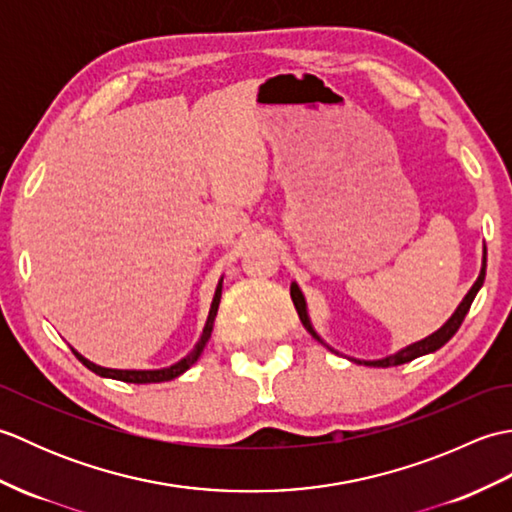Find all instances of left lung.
<instances>
[{
  "label": "left lung",
  "mask_w": 512,
  "mask_h": 512,
  "mask_svg": "<svg viewBox=\"0 0 512 512\" xmlns=\"http://www.w3.org/2000/svg\"><path fill=\"white\" fill-rule=\"evenodd\" d=\"M484 277H486V248H484V257H482L480 277H477V281L471 286V290L466 292L464 299L460 301V306L455 308V312L451 314L449 321L444 323L440 330H436V332L429 334V336H424L422 341H416V343H411V345H407V347H402V350H398L396 354H389V356H385V358H376V361H358V358H350V361H354V363H358V365H369V367H394V365L409 363V361H413V358H418V356H424V354H431V352L440 350V347H442L444 343H447L455 332L460 330V325H462V321H464V317H466V312H469L475 295H477V292H480V288L484 286ZM290 297H292V303H295V308H297V312H299V319H301V323H303V328H306L319 343H323L325 347H328V350H332V347H330L328 343H325V341L321 339V336L317 334V330L312 328V321H310V317H308L306 297H303V292H301V288L295 284V281H292V286H290ZM332 352H336V350H332ZM336 354H339V352H336Z\"/></svg>",
  "instance_id": "left-lung-1"
}]
</instances>
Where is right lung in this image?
Segmentation results:
<instances>
[{
	"instance_id": "add662e5",
	"label": "right lung",
	"mask_w": 512,
	"mask_h": 512,
	"mask_svg": "<svg viewBox=\"0 0 512 512\" xmlns=\"http://www.w3.org/2000/svg\"><path fill=\"white\" fill-rule=\"evenodd\" d=\"M222 279H224V277H222ZM222 279L217 281V288H215V295H213V301H211L209 317H206L204 330H202V334H200L198 343H195V345H193V350H191L187 356H184V358H180L178 363H173V365H169V367H160V369H112V367H101V365H96V363L88 361V358L81 356V354L76 352L74 347H72L74 356L79 358V361H81L85 367L92 369L94 374H99V376H103V378L123 380V383H138V385H145V383H165V380L178 378L180 374L187 372V369H189L195 361H198L200 354L204 352L206 343H209V339H211L213 323H215V317H217V308H220V299H222Z\"/></svg>"
}]
</instances>
